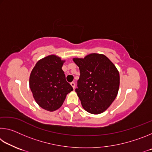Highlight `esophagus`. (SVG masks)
Returning a JSON list of instances; mask_svg holds the SVG:
<instances>
[{
	"mask_svg": "<svg viewBox=\"0 0 152 152\" xmlns=\"http://www.w3.org/2000/svg\"><path fill=\"white\" fill-rule=\"evenodd\" d=\"M70 84H71V86H72V88H75V83H74V82H71Z\"/></svg>",
	"mask_w": 152,
	"mask_h": 152,
	"instance_id": "esophagus-1",
	"label": "esophagus"
}]
</instances>
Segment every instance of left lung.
<instances>
[{
  "mask_svg": "<svg viewBox=\"0 0 152 152\" xmlns=\"http://www.w3.org/2000/svg\"><path fill=\"white\" fill-rule=\"evenodd\" d=\"M80 69L76 88L82 107L91 114L106 110L116 98L119 88V73L107 56L91 53L84 58H74Z\"/></svg>",
  "mask_w": 152,
  "mask_h": 152,
  "instance_id": "1",
  "label": "left lung"
}]
</instances>
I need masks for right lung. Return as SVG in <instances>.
<instances>
[{"label":"right lung","mask_w":152,"mask_h":152,"mask_svg":"<svg viewBox=\"0 0 152 152\" xmlns=\"http://www.w3.org/2000/svg\"><path fill=\"white\" fill-rule=\"evenodd\" d=\"M64 61L57 56H48L36 63L30 74L29 87L35 101L49 111L59 109L73 91L61 69Z\"/></svg>","instance_id":"right-lung-1"}]
</instances>
